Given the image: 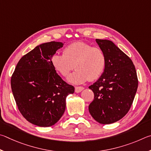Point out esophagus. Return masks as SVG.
I'll return each instance as SVG.
<instances>
[{"label": "esophagus", "instance_id": "1", "mask_svg": "<svg viewBox=\"0 0 151 151\" xmlns=\"http://www.w3.org/2000/svg\"><path fill=\"white\" fill-rule=\"evenodd\" d=\"M84 88L83 87H81V86H76L75 88V91L76 93H80L81 91L83 90Z\"/></svg>", "mask_w": 151, "mask_h": 151}]
</instances>
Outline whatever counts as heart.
I'll use <instances>...</instances> for the list:
<instances>
[{"label":"heart","instance_id":"b5f03b06","mask_svg":"<svg viewBox=\"0 0 151 151\" xmlns=\"http://www.w3.org/2000/svg\"><path fill=\"white\" fill-rule=\"evenodd\" d=\"M106 61L105 53L100 47L84 42H76L66 46L63 54L54 55L52 64L63 77H66L75 68L76 71L68 80L73 83H81L101 77L106 67Z\"/></svg>","mask_w":151,"mask_h":151}]
</instances>
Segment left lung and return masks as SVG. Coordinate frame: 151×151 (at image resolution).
<instances>
[{
    "label": "left lung",
    "instance_id": "obj_1",
    "mask_svg": "<svg viewBox=\"0 0 151 151\" xmlns=\"http://www.w3.org/2000/svg\"><path fill=\"white\" fill-rule=\"evenodd\" d=\"M106 56V67L101 77L89 88L94 99L89 111L101 124L120 120L130 109L138 88L135 68L128 55L113 42L96 39Z\"/></svg>",
    "mask_w": 151,
    "mask_h": 151
}]
</instances>
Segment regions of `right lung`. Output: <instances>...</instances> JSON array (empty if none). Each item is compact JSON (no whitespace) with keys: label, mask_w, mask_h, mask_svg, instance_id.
I'll use <instances>...</instances> for the list:
<instances>
[{"label":"right lung","mask_w":151,"mask_h":151,"mask_svg":"<svg viewBox=\"0 0 151 151\" xmlns=\"http://www.w3.org/2000/svg\"><path fill=\"white\" fill-rule=\"evenodd\" d=\"M62 42L40 44L21 58L10 83L16 104L29 122L50 127L62 117L65 98L75 88L63 81L52 64V58Z\"/></svg>","instance_id":"1"}]
</instances>
